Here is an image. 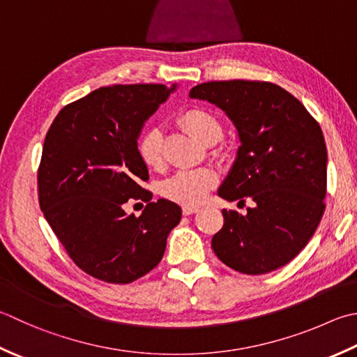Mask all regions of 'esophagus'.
<instances>
[{
	"label": "esophagus",
	"instance_id": "esophagus-1",
	"mask_svg": "<svg viewBox=\"0 0 357 357\" xmlns=\"http://www.w3.org/2000/svg\"><path fill=\"white\" fill-rule=\"evenodd\" d=\"M199 211L198 206H183V213L184 215H192V213H197Z\"/></svg>",
	"mask_w": 357,
	"mask_h": 357
}]
</instances>
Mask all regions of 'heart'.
I'll list each match as a JSON object with an SVG mask.
<instances>
[{
	"label": "heart",
	"mask_w": 357,
	"mask_h": 357,
	"mask_svg": "<svg viewBox=\"0 0 357 357\" xmlns=\"http://www.w3.org/2000/svg\"><path fill=\"white\" fill-rule=\"evenodd\" d=\"M179 121L183 127L202 144L215 142L221 136V125L218 119L206 109H187ZM162 141V132L158 128L149 130L139 141V155H141L144 164L150 169H159L164 162ZM213 184L215 174L211 170H183L165 181L162 193L165 198L179 202V204L195 206L206 198Z\"/></svg>",
	"instance_id": "1"
}]
</instances>
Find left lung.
<instances>
[{
	"label": "left lung",
	"instance_id": "left-lung-1",
	"mask_svg": "<svg viewBox=\"0 0 357 357\" xmlns=\"http://www.w3.org/2000/svg\"><path fill=\"white\" fill-rule=\"evenodd\" d=\"M188 96L216 105L238 131V155L218 195L238 204L252 201L246 215L222 208L213 252L248 275L284 266L308 244L325 212L328 156L317 121L271 82H207Z\"/></svg>",
	"mask_w": 357,
	"mask_h": 357
}]
</instances>
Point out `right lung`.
Returning a JSON list of instances; mask_svg holds the SVG:
<instances>
[{"label": "right lung", "instance_id": "1", "mask_svg": "<svg viewBox=\"0 0 357 357\" xmlns=\"http://www.w3.org/2000/svg\"><path fill=\"white\" fill-rule=\"evenodd\" d=\"M165 85L103 86L60 109L46 132L38 167L40 208L68 255L88 275L127 284L162 260L181 221L172 201H151L137 150L146 119L167 100ZM141 199V217L124 204Z\"/></svg>", "mask_w": 357, "mask_h": 357}]
</instances>
